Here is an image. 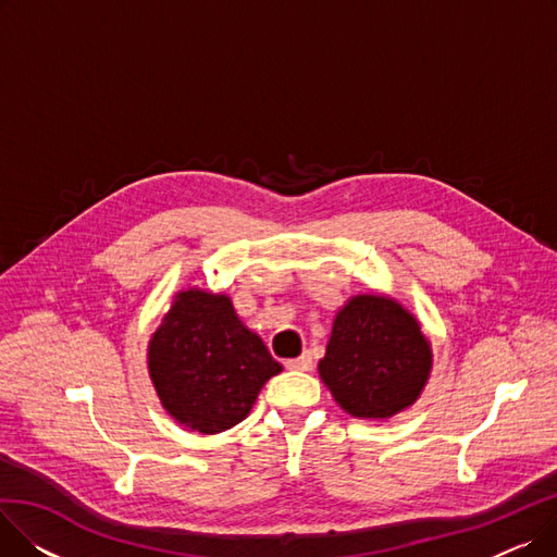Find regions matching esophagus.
Returning <instances> with one entry per match:
<instances>
[{"mask_svg":"<svg viewBox=\"0 0 557 557\" xmlns=\"http://www.w3.org/2000/svg\"><path fill=\"white\" fill-rule=\"evenodd\" d=\"M311 363H313L311 352H302L298 359H288V361H286V368H288V370H309Z\"/></svg>","mask_w":557,"mask_h":557,"instance_id":"obj_1","label":"esophagus"}]
</instances>
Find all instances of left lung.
Here are the masks:
<instances>
[{"instance_id": "obj_1", "label": "left lung", "mask_w": 557, "mask_h": 557, "mask_svg": "<svg viewBox=\"0 0 557 557\" xmlns=\"http://www.w3.org/2000/svg\"><path fill=\"white\" fill-rule=\"evenodd\" d=\"M431 363L411 311L388 296H355L334 318L318 372L345 413L384 420L420 397Z\"/></svg>"}]
</instances>
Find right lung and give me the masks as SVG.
<instances>
[{
    "label": "right lung",
    "mask_w": 557,
    "mask_h": 557,
    "mask_svg": "<svg viewBox=\"0 0 557 557\" xmlns=\"http://www.w3.org/2000/svg\"><path fill=\"white\" fill-rule=\"evenodd\" d=\"M282 366L250 332L227 296L181 290L149 343V374L164 411L198 433L246 420Z\"/></svg>",
    "instance_id": "1"
}]
</instances>
